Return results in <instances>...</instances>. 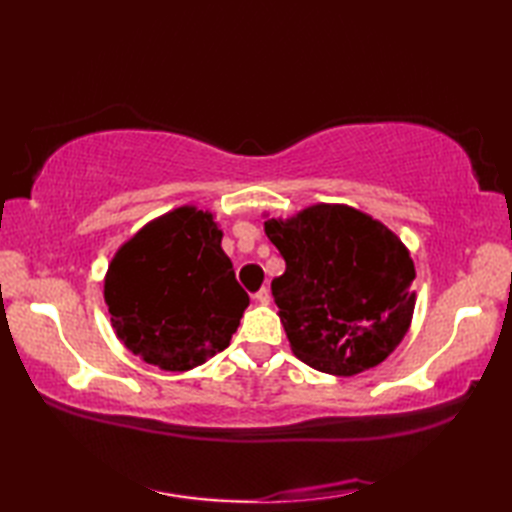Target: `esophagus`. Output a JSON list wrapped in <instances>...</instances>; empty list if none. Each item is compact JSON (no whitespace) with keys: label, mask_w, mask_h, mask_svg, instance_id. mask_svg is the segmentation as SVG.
<instances>
[{"label":"esophagus","mask_w":512,"mask_h":512,"mask_svg":"<svg viewBox=\"0 0 512 512\" xmlns=\"http://www.w3.org/2000/svg\"><path fill=\"white\" fill-rule=\"evenodd\" d=\"M253 299H255L257 303H262V306H268V303H270V290H268V288L257 290L255 295H253Z\"/></svg>","instance_id":"obj_1"}]
</instances>
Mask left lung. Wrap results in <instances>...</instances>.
<instances>
[{"instance_id":"left-lung-1","label":"left lung","mask_w":512,"mask_h":512,"mask_svg":"<svg viewBox=\"0 0 512 512\" xmlns=\"http://www.w3.org/2000/svg\"><path fill=\"white\" fill-rule=\"evenodd\" d=\"M264 231L286 259L270 288L299 361L334 376L383 363L416 308V268L400 237L347 204H312Z\"/></svg>"}]
</instances>
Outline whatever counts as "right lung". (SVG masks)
<instances>
[{"label":"right lung","instance_id":"right-lung-1","mask_svg":"<svg viewBox=\"0 0 512 512\" xmlns=\"http://www.w3.org/2000/svg\"><path fill=\"white\" fill-rule=\"evenodd\" d=\"M103 295L121 343L165 372L226 350L248 306L213 213L193 204L156 217L116 250Z\"/></svg>","mask_w":512,"mask_h":512}]
</instances>
